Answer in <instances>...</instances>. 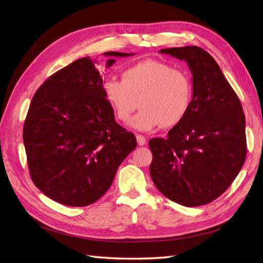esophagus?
<instances>
[{"instance_id": "34e87169", "label": "esophagus", "mask_w": 263, "mask_h": 263, "mask_svg": "<svg viewBox=\"0 0 263 263\" xmlns=\"http://www.w3.org/2000/svg\"><path fill=\"white\" fill-rule=\"evenodd\" d=\"M136 139H137V143L139 146H143V145L146 144V138H145L143 135H136Z\"/></svg>"}]
</instances>
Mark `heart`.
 Instances as JSON below:
<instances>
[{
    "mask_svg": "<svg viewBox=\"0 0 263 263\" xmlns=\"http://www.w3.org/2000/svg\"><path fill=\"white\" fill-rule=\"evenodd\" d=\"M122 81L109 79L103 84L106 100L116 118L126 122L137 107L141 111L129 125L139 132H151L157 127L172 128L188 116L194 86L185 72L168 64L147 60L122 72Z\"/></svg>",
    "mask_w": 263,
    "mask_h": 263,
    "instance_id": "obj_1",
    "label": "heart"
}]
</instances>
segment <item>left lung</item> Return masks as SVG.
<instances>
[{"label": "left lung", "instance_id": "left-lung-1", "mask_svg": "<svg viewBox=\"0 0 263 263\" xmlns=\"http://www.w3.org/2000/svg\"><path fill=\"white\" fill-rule=\"evenodd\" d=\"M184 61L192 74L188 116L148 142L149 173L168 199L186 207L212 202L232 184L247 156L246 117L240 99L214 58L197 46L161 49Z\"/></svg>", "mask_w": 263, "mask_h": 263}]
</instances>
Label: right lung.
Returning a JSON list of instances; mask_svg holds the SVG:
<instances>
[{
  "label": "right lung",
  "instance_id": "add662e5",
  "mask_svg": "<svg viewBox=\"0 0 263 263\" xmlns=\"http://www.w3.org/2000/svg\"><path fill=\"white\" fill-rule=\"evenodd\" d=\"M111 57L134 54L107 51ZM97 61L83 57L45 81L34 93L23 126L29 172L34 185L65 206L91 205L106 194L116 172L137 146L115 120Z\"/></svg>",
  "mask_w": 263,
  "mask_h": 263
}]
</instances>
